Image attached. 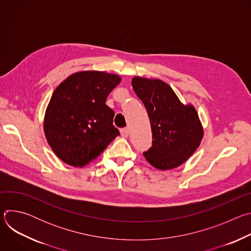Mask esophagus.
I'll return each instance as SVG.
<instances>
[{"mask_svg":"<svg viewBox=\"0 0 251 251\" xmlns=\"http://www.w3.org/2000/svg\"><path fill=\"white\" fill-rule=\"evenodd\" d=\"M129 133H130V130H129V128H123V129H121V135L123 136V137H128L129 136Z\"/></svg>","mask_w":251,"mask_h":251,"instance_id":"34e87169","label":"esophagus"}]
</instances>
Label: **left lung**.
<instances>
[{"mask_svg": "<svg viewBox=\"0 0 251 251\" xmlns=\"http://www.w3.org/2000/svg\"><path fill=\"white\" fill-rule=\"evenodd\" d=\"M132 86L145 105L151 123L152 147L143 155L159 170L181 166L203 137L196 108L192 104H183L171 86L160 79L135 76Z\"/></svg>", "mask_w": 251, "mask_h": 251, "instance_id": "obj_1", "label": "left lung"}]
</instances>
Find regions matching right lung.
<instances>
[{
  "instance_id": "obj_1",
  "label": "right lung",
  "mask_w": 251,
  "mask_h": 251,
  "mask_svg": "<svg viewBox=\"0 0 251 251\" xmlns=\"http://www.w3.org/2000/svg\"><path fill=\"white\" fill-rule=\"evenodd\" d=\"M117 75L86 70L69 75L53 91L44 130L53 153L65 164L82 168L120 134L114 111L105 104L120 83Z\"/></svg>"
}]
</instances>
